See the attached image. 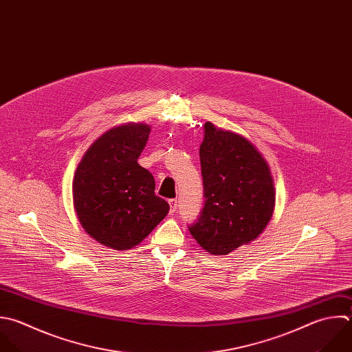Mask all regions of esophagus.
<instances>
[{"instance_id":"obj_1","label":"esophagus","mask_w":352,"mask_h":352,"mask_svg":"<svg viewBox=\"0 0 352 352\" xmlns=\"http://www.w3.org/2000/svg\"><path fill=\"white\" fill-rule=\"evenodd\" d=\"M169 206H170V213H175L177 209V201L176 199H169Z\"/></svg>"}]
</instances>
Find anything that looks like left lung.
Listing matches in <instances>:
<instances>
[{"instance_id": "8db88e82", "label": "left lung", "mask_w": 352, "mask_h": 352, "mask_svg": "<svg viewBox=\"0 0 352 352\" xmlns=\"http://www.w3.org/2000/svg\"><path fill=\"white\" fill-rule=\"evenodd\" d=\"M199 158L206 201L188 230L202 249L224 256L265 230L275 208L274 179L253 143L212 122L204 125Z\"/></svg>"}]
</instances>
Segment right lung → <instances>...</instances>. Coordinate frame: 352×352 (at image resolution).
<instances>
[{
    "label": "right lung",
    "instance_id": "right-lung-1",
    "mask_svg": "<svg viewBox=\"0 0 352 352\" xmlns=\"http://www.w3.org/2000/svg\"><path fill=\"white\" fill-rule=\"evenodd\" d=\"M151 126L128 122L99 136L73 179V204L82 228L114 250L138 246L169 212L155 195L153 175L138 164Z\"/></svg>",
    "mask_w": 352,
    "mask_h": 352
}]
</instances>
